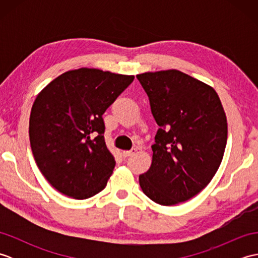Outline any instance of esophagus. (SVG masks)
Returning a JSON list of instances; mask_svg holds the SVG:
<instances>
[{
	"label": "esophagus",
	"instance_id": "obj_1",
	"mask_svg": "<svg viewBox=\"0 0 258 258\" xmlns=\"http://www.w3.org/2000/svg\"><path fill=\"white\" fill-rule=\"evenodd\" d=\"M135 153H136V149H132L131 151H123L122 155H123V157H124V158H126V157H130V156L134 155Z\"/></svg>",
	"mask_w": 258,
	"mask_h": 258
}]
</instances>
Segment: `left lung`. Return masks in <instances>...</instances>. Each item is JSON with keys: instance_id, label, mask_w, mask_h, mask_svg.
I'll return each instance as SVG.
<instances>
[{"instance_id": "1", "label": "left lung", "mask_w": 258, "mask_h": 258, "mask_svg": "<svg viewBox=\"0 0 258 258\" xmlns=\"http://www.w3.org/2000/svg\"><path fill=\"white\" fill-rule=\"evenodd\" d=\"M160 128L152 165L140 175L144 194L157 204L187 201L211 182L223 160L227 120L213 87L177 70L136 75Z\"/></svg>"}]
</instances>
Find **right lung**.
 <instances>
[{
    "instance_id": "add662e5",
    "label": "right lung",
    "mask_w": 258,
    "mask_h": 258,
    "mask_svg": "<svg viewBox=\"0 0 258 258\" xmlns=\"http://www.w3.org/2000/svg\"><path fill=\"white\" fill-rule=\"evenodd\" d=\"M134 80L96 69L69 71L33 104L30 143L34 160L54 188L76 200L100 193L113 173L103 114Z\"/></svg>"
}]
</instances>
